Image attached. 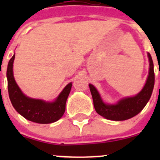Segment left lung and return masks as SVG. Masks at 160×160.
Here are the masks:
<instances>
[{
    "instance_id": "obj_1",
    "label": "left lung",
    "mask_w": 160,
    "mask_h": 160,
    "mask_svg": "<svg viewBox=\"0 0 160 160\" xmlns=\"http://www.w3.org/2000/svg\"><path fill=\"white\" fill-rule=\"evenodd\" d=\"M148 55L149 58L150 68L146 84L140 92L134 97L122 98L119 100L117 104L114 105L106 104L102 100L99 93L98 92L95 87L93 85L89 84L93 98V102H94V109L98 114L107 119L122 121L135 116L144 108L152 96L154 85H155L153 61L151 54L148 53Z\"/></svg>"
}]
</instances>
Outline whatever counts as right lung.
<instances>
[{"label":"right lung","instance_id":"right-lung-1","mask_svg":"<svg viewBox=\"0 0 160 160\" xmlns=\"http://www.w3.org/2000/svg\"><path fill=\"white\" fill-rule=\"evenodd\" d=\"M15 54L8 62L7 68L8 91L12 107L26 119L37 123H52L60 119L66 111V102L70 92L72 82L63 89L54 102H49L25 96L15 82L12 66Z\"/></svg>","mask_w":160,"mask_h":160}]
</instances>
